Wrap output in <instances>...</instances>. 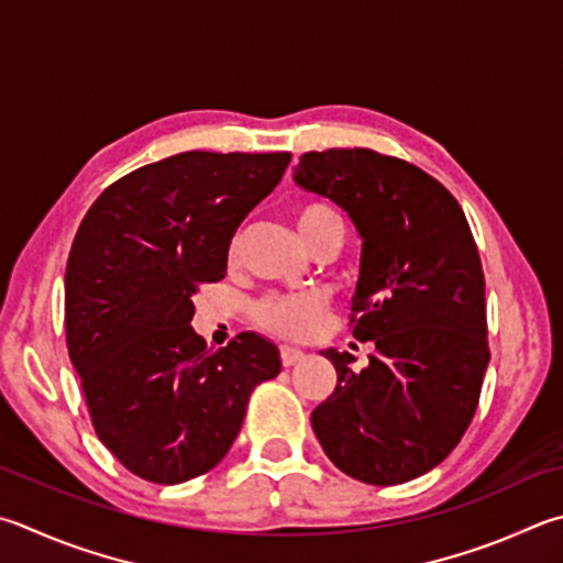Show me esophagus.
I'll use <instances>...</instances> for the list:
<instances>
[{"label": "esophagus", "instance_id": "34e87169", "mask_svg": "<svg viewBox=\"0 0 563 563\" xmlns=\"http://www.w3.org/2000/svg\"><path fill=\"white\" fill-rule=\"evenodd\" d=\"M280 360H283V366H292L305 360V352L298 350V346H280Z\"/></svg>", "mask_w": 563, "mask_h": 563}]
</instances>
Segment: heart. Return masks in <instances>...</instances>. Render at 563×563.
Returning <instances> with one entry per match:
<instances>
[{
    "label": "heart",
    "mask_w": 563,
    "mask_h": 563,
    "mask_svg": "<svg viewBox=\"0 0 563 563\" xmlns=\"http://www.w3.org/2000/svg\"><path fill=\"white\" fill-rule=\"evenodd\" d=\"M295 219H298V229L302 239H308L317 229L330 227V223L342 221L336 213L324 207L320 201H305L295 209ZM241 236L231 239L229 255L233 258L239 251ZM327 314V295L320 290H305V292H288V295H271V298L261 300L253 308V317L263 330H268L278 336H288V340H308L317 334L324 324Z\"/></svg>",
    "instance_id": "heart-1"
}]
</instances>
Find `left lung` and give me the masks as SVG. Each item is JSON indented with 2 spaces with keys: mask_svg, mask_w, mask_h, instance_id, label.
<instances>
[{
  "mask_svg": "<svg viewBox=\"0 0 563 563\" xmlns=\"http://www.w3.org/2000/svg\"><path fill=\"white\" fill-rule=\"evenodd\" d=\"M334 201L362 239L352 334L376 352L324 350L332 396L312 431L332 463L369 485H398L451 455L473 421L489 364L485 275L473 233L441 181L374 150L305 152L292 175Z\"/></svg>",
  "mask_w": 563,
  "mask_h": 563,
  "instance_id": "obj_1",
  "label": "left lung"
}]
</instances>
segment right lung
<instances>
[{
  "label": "right lung",
  "mask_w": 563,
  "mask_h": 563,
  "mask_svg": "<svg viewBox=\"0 0 563 563\" xmlns=\"http://www.w3.org/2000/svg\"><path fill=\"white\" fill-rule=\"evenodd\" d=\"M290 152H181L130 172L80 221L66 263V344L100 441L159 485L209 473L251 391L280 374L271 340L219 352L191 330L199 285L227 275L229 243L278 187Z\"/></svg>",
  "instance_id": "1"
}]
</instances>
